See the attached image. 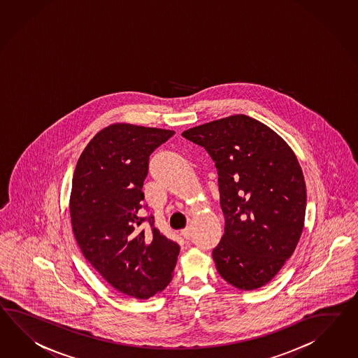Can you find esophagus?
<instances>
[{"label": "esophagus", "instance_id": "esophagus-1", "mask_svg": "<svg viewBox=\"0 0 358 358\" xmlns=\"http://www.w3.org/2000/svg\"><path fill=\"white\" fill-rule=\"evenodd\" d=\"M192 234V229H190V227H186V229L181 230V236H182L185 239H190Z\"/></svg>", "mask_w": 358, "mask_h": 358}]
</instances>
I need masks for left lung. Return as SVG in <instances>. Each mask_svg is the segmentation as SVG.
Instances as JSON below:
<instances>
[{"label": "left lung", "instance_id": "8db88e82", "mask_svg": "<svg viewBox=\"0 0 358 358\" xmlns=\"http://www.w3.org/2000/svg\"><path fill=\"white\" fill-rule=\"evenodd\" d=\"M206 148L218 173L225 233L213 250L220 275L252 291L277 275L296 248L306 220L301 166L287 142L247 115L182 133Z\"/></svg>", "mask_w": 358, "mask_h": 358}]
</instances>
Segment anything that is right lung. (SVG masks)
Wrapping results in <instances>:
<instances>
[{"mask_svg": "<svg viewBox=\"0 0 358 358\" xmlns=\"http://www.w3.org/2000/svg\"><path fill=\"white\" fill-rule=\"evenodd\" d=\"M173 131L116 122L81 152L72 178V230L87 262L117 291L136 299L162 292L173 277L180 245L141 225L148 157Z\"/></svg>", "mask_w": 358, "mask_h": 358, "instance_id": "add662e5", "label": "right lung"}]
</instances>
